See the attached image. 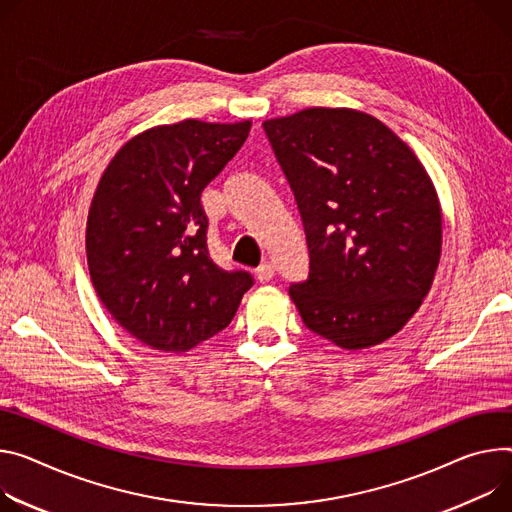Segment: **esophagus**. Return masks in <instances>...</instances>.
<instances>
[{
	"instance_id": "34e87169",
	"label": "esophagus",
	"mask_w": 512,
	"mask_h": 512,
	"mask_svg": "<svg viewBox=\"0 0 512 512\" xmlns=\"http://www.w3.org/2000/svg\"><path fill=\"white\" fill-rule=\"evenodd\" d=\"M273 273H275V269H273V265L269 263V261H265V263H261L257 269H255V277L257 280L261 282V284H265V282H269L271 277H273Z\"/></svg>"
}]
</instances>
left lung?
I'll return each mask as SVG.
<instances>
[{"label":"left lung","instance_id":"left-lung-1","mask_svg":"<svg viewBox=\"0 0 512 512\" xmlns=\"http://www.w3.org/2000/svg\"><path fill=\"white\" fill-rule=\"evenodd\" d=\"M263 128L306 230L310 275L290 286L304 324L347 351L388 341L421 308L439 265L431 175L361 110L306 108Z\"/></svg>","mask_w":512,"mask_h":512}]
</instances>
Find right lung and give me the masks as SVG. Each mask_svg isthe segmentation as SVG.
Masks as SVG:
<instances>
[{"label":"right lung","mask_w":512,"mask_h":512,"mask_svg":"<svg viewBox=\"0 0 512 512\" xmlns=\"http://www.w3.org/2000/svg\"><path fill=\"white\" fill-rule=\"evenodd\" d=\"M251 120L188 118L138 132L104 169L85 226L91 284L120 327L143 345L183 353L228 327L247 271L208 255L200 194L239 153Z\"/></svg>","instance_id":"obj_1"}]
</instances>
